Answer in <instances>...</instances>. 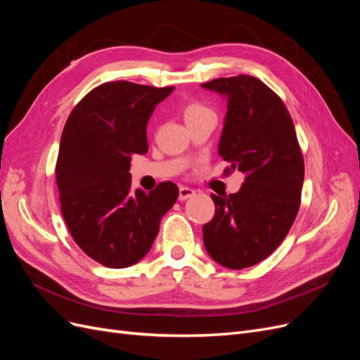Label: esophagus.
<instances>
[{"label": "esophagus", "mask_w": 360, "mask_h": 360, "mask_svg": "<svg viewBox=\"0 0 360 360\" xmlns=\"http://www.w3.org/2000/svg\"><path fill=\"white\" fill-rule=\"evenodd\" d=\"M193 195H195V191L192 188H188V186H180L179 188V200L180 201L192 198Z\"/></svg>", "instance_id": "esophagus-1"}]
</instances>
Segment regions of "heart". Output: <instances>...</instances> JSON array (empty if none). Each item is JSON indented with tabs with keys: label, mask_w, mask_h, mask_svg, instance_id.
I'll use <instances>...</instances> for the list:
<instances>
[{
	"label": "heart",
	"mask_w": 360,
	"mask_h": 360,
	"mask_svg": "<svg viewBox=\"0 0 360 360\" xmlns=\"http://www.w3.org/2000/svg\"><path fill=\"white\" fill-rule=\"evenodd\" d=\"M212 112L213 111L210 110V108L201 102H188V103H184L181 108V114H183V118L186 123L192 122V120H197L202 115L212 114Z\"/></svg>",
	"instance_id": "obj_1"
}]
</instances>
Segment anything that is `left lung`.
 I'll list each match as a JSON object with an SVG mask.
<instances>
[{
	"label": "left lung",
	"instance_id": "8db88e82",
	"mask_svg": "<svg viewBox=\"0 0 360 360\" xmlns=\"http://www.w3.org/2000/svg\"><path fill=\"white\" fill-rule=\"evenodd\" d=\"M226 96L219 155L225 174H245L237 193L217 197L213 219L202 226L209 255L238 270L266 259L296 219L304 163L296 130L281 97L255 76L237 75L202 84Z\"/></svg>",
	"mask_w": 360,
	"mask_h": 360
}]
</instances>
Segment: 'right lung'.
Segmentation results:
<instances>
[{
  "instance_id": "right-lung-1",
  "label": "right lung",
  "mask_w": 360,
  "mask_h": 360,
  "mask_svg": "<svg viewBox=\"0 0 360 360\" xmlns=\"http://www.w3.org/2000/svg\"><path fill=\"white\" fill-rule=\"evenodd\" d=\"M172 90L105 82L82 97L64 124L56 167L61 213L76 245L105 267L143 259L179 198L172 181L130 192L129 172L132 155L148 151L151 112Z\"/></svg>"
}]
</instances>
